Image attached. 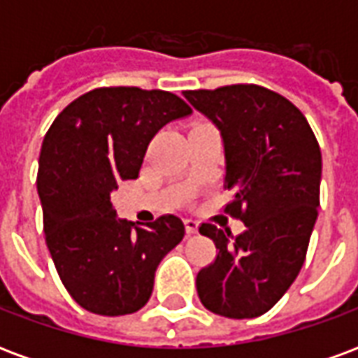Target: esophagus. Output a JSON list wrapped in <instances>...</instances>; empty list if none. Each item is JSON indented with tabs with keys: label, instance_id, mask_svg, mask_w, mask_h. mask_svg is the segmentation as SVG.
<instances>
[{
	"label": "esophagus",
	"instance_id": "1",
	"mask_svg": "<svg viewBox=\"0 0 358 358\" xmlns=\"http://www.w3.org/2000/svg\"><path fill=\"white\" fill-rule=\"evenodd\" d=\"M184 224H186L187 236H194V234H197V230H199V222L194 220V218H186V220H184Z\"/></svg>",
	"mask_w": 358,
	"mask_h": 358
}]
</instances>
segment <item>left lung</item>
<instances>
[{
  "label": "left lung",
  "mask_w": 358,
  "mask_h": 358,
  "mask_svg": "<svg viewBox=\"0 0 358 358\" xmlns=\"http://www.w3.org/2000/svg\"><path fill=\"white\" fill-rule=\"evenodd\" d=\"M184 97L224 141L226 213L248 226L201 224L215 261L195 285L203 307L226 318H255L282 299L305 263L320 205L322 155L307 118L284 95L255 84L189 90Z\"/></svg>",
  "instance_id": "obj_1"
}]
</instances>
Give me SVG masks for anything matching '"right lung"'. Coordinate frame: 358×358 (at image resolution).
I'll return each instance as SVG.
<instances>
[{
  "mask_svg": "<svg viewBox=\"0 0 358 358\" xmlns=\"http://www.w3.org/2000/svg\"><path fill=\"white\" fill-rule=\"evenodd\" d=\"M189 113L163 90L97 88L66 105L43 138L38 195L45 243L66 292L94 315L140 310L157 266L186 234L174 215L145 226L117 218L110 195L122 180L138 178L153 136Z\"/></svg>",
  "mask_w": 358,
  "mask_h": 358,
  "instance_id": "obj_1",
  "label": "right lung"
}]
</instances>
